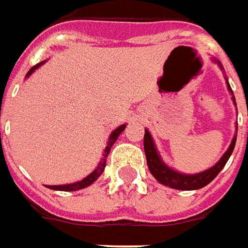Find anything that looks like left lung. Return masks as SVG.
I'll list each match as a JSON object with an SVG mask.
<instances>
[{"label": "left lung", "mask_w": 248, "mask_h": 248, "mask_svg": "<svg viewBox=\"0 0 248 248\" xmlns=\"http://www.w3.org/2000/svg\"><path fill=\"white\" fill-rule=\"evenodd\" d=\"M216 62L222 68V64L218 61H216ZM227 88L232 93V90H231L229 83H227ZM232 102L236 106L234 93H232ZM236 131H238V125H236ZM235 142L236 135L232 139L229 149L226 151L223 156L220 157L219 161L217 162L216 165L210 168V169H207L205 171H201V173H197V174H184V173H180V171L173 170L171 168H169L166 164H164L161 157L158 155V152H157L156 145H155L153 139H152L151 133H149L148 129H145V135H144V151H145L148 168H149V170L153 174V177L160 184L169 186V187H173V189H178V190H197V189H201V187H203L207 184H210L218 176V173L223 169L226 162L229 161L231 153L234 151Z\"/></svg>", "instance_id": "1"}]
</instances>
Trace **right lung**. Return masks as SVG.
<instances>
[{
	"mask_svg": "<svg viewBox=\"0 0 248 248\" xmlns=\"http://www.w3.org/2000/svg\"><path fill=\"white\" fill-rule=\"evenodd\" d=\"M45 62H46V61H45ZM45 62L38 63V64H35L34 67H31V68H30V71L28 72V75H26V77H30L32 72H34V70H37L38 67L42 66ZM125 126H126L125 124H123V125H120L119 128H116L115 131L112 132L111 136H109V140H108V142H107L106 151H104V155H103L102 161L99 162V165H97L96 169L92 171V173H90V174H88L86 178H83V180H80V181H78V182H74V184H68V185H47L46 187H48V189H52V190L75 191V190H80V189H84V187H87V186H90L91 184H93V182L96 181L97 178L100 177V174H102L103 171H104V168H106V164H107V156L109 155L112 145L115 144V141L117 140L119 135H120V133H122L124 129H125Z\"/></svg>",
	"mask_w": 248,
	"mask_h": 248,
	"instance_id": "1",
	"label": "right lung"
}]
</instances>
